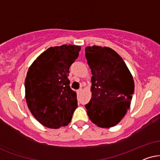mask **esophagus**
<instances>
[{
  "label": "esophagus",
  "mask_w": 160,
  "mask_h": 160,
  "mask_svg": "<svg viewBox=\"0 0 160 160\" xmlns=\"http://www.w3.org/2000/svg\"><path fill=\"white\" fill-rule=\"evenodd\" d=\"M82 88H80V89H79V90H78V91H77V92H78V94H80V93L82 92Z\"/></svg>",
  "instance_id": "34e87169"
}]
</instances>
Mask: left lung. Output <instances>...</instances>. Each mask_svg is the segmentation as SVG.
<instances>
[{
	"mask_svg": "<svg viewBox=\"0 0 160 160\" xmlns=\"http://www.w3.org/2000/svg\"><path fill=\"white\" fill-rule=\"evenodd\" d=\"M91 69L90 102L85 105L91 122L102 128L116 126L126 115L135 90L133 78L116 51L107 47L86 48Z\"/></svg>",
	"mask_w": 160,
	"mask_h": 160,
	"instance_id": "1",
	"label": "left lung"
}]
</instances>
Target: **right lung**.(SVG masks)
I'll use <instances>...</instances> for the list:
<instances>
[{
  "label": "right lung",
  "mask_w": 160,
  "mask_h": 160,
  "mask_svg": "<svg viewBox=\"0 0 160 160\" xmlns=\"http://www.w3.org/2000/svg\"><path fill=\"white\" fill-rule=\"evenodd\" d=\"M80 50V46L72 44L51 47L29 67L25 99L32 115L44 127L58 129L71 122L78 100L68 76Z\"/></svg>",
  "instance_id": "obj_1"
}]
</instances>
